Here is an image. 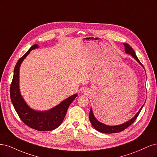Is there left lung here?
<instances>
[{"label":"left lung","mask_w":157,"mask_h":157,"mask_svg":"<svg viewBox=\"0 0 157 157\" xmlns=\"http://www.w3.org/2000/svg\"><path fill=\"white\" fill-rule=\"evenodd\" d=\"M123 45H124L125 53L130 55L131 56H132L135 60H136V61H137L141 66V67H144L143 64L140 63V61L139 60V59H138L137 56H136V53L134 51V49L132 48V47H131L130 45H128V44H126V43H123ZM144 105V104L142 106H141V108L140 109V110L138 111V112L134 115V117H133V118H132L130 120L128 121L127 122L121 124L115 125V126H109V125H106L104 123H100V121H98L97 119L95 118L94 115L93 114V112L92 108H90L89 116L90 122V123L92 124L93 127L100 132L105 133V134H112V133L120 132H121V131H123L124 129H126V128H128L130 125H131L134 123V121L136 119V118L138 117V116L140 114L141 109L143 108Z\"/></svg>","instance_id":"left-lung-1"}]
</instances>
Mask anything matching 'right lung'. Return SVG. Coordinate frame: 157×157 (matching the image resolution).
Returning <instances> with one entry per match:
<instances>
[{
    "label": "right lung",
    "instance_id": "obj_1",
    "mask_svg": "<svg viewBox=\"0 0 157 157\" xmlns=\"http://www.w3.org/2000/svg\"><path fill=\"white\" fill-rule=\"evenodd\" d=\"M36 48H38V45H33L16 63L10 86V98L19 117L25 124L37 130L50 131L57 128L61 124L70 104L76 98L78 94H74L70 96L54 108L46 111L34 110L27 104L19 90V68L31 50Z\"/></svg>",
    "mask_w": 157,
    "mask_h": 157
}]
</instances>
